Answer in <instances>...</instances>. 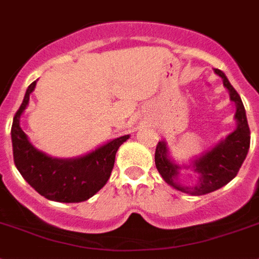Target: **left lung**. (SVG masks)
<instances>
[{"label":"left lung","mask_w":259,"mask_h":259,"mask_svg":"<svg viewBox=\"0 0 259 259\" xmlns=\"http://www.w3.org/2000/svg\"><path fill=\"white\" fill-rule=\"evenodd\" d=\"M214 72L223 79L224 87L229 91L230 100L236 104L234 119L237 127L225 140L217 143L213 149L208 150L207 153L193 160V171L197 172L196 183L193 186H183L179 183L178 179L182 167L170 158L164 141H159L155 150V166L164 182L180 192L195 196L213 192L229 183L240 171L250 147V130L240 95L232 87L223 71L214 69Z\"/></svg>","instance_id":"1"}]
</instances>
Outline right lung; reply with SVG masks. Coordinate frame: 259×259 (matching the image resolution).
Instances as JSON below:
<instances>
[{"label":"right lung","instance_id":"add662e5","mask_svg":"<svg viewBox=\"0 0 259 259\" xmlns=\"http://www.w3.org/2000/svg\"><path fill=\"white\" fill-rule=\"evenodd\" d=\"M36 81H32L15 113L12 126L13 156L23 179L46 199L60 203H80L92 197L106 184L112 174L116 153L127 136L106 142L85 155L71 159L52 158L30 143L21 126V116L29 104Z\"/></svg>","mask_w":259,"mask_h":259}]
</instances>
